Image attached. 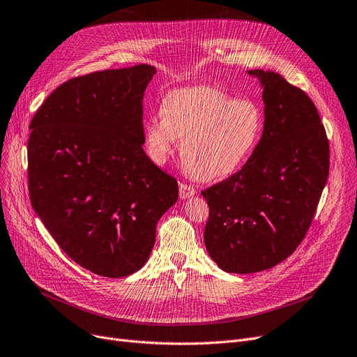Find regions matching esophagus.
<instances>
[{"label":"esophagus","mask_w":357,"mask_h":357,"mask_svg":"<svg viewBox=\"0 0 357 357\" xmlns=\"http://www.w3.org/2000/svg\"><path fill=\"white\" fill-rule=\"evenodd\" d=\"M178 188H180V197H183V199L190 197V196H193L196 193V189L192 186V184H188V183H183L181 181L178 184Z\"/></svg>","instance_id":"34e87169"}]
</instances>
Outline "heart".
Segmentation results:
<instances>
[{
  "mask_svg": "<svg viewBox=\"0 0 357 357\" xmlns=\"http://www.w3.org/2000/svg\"><path fill=\"white\" fill-rule=\"evenodd\" d=\"M161 116L145 123V148L164 164L180 140V156L193 176L221 180L234 174L258 146L264 114L249 99H233L212 86L176 89L165 95Z\"/></svg>",
  "mask_w": 357,
  "mask_h": 357,
  "instance_id": "obj_1",
  "label": "heart"
}]
</instances>
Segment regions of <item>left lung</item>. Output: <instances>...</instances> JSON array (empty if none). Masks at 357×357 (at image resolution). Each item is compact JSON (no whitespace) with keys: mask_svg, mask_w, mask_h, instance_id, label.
<instances>
[{"mask_svg":"<svg viewBox=\"0 0 357 357\" xmlns=\"http://www.w3.org/2000/svg\"><path fill=\"white\" fill-rule=\"evenodd\" d=\"M249 75L264 86L262 137L243 168L202 190L206 250L236 274L273 268L298 248L330 173L325 127L306 92L273 70Z\"/></svg>","mask_w":357,"mask_h":357,"instance_id":"obj_1","label":"left lung"}]
</instances>
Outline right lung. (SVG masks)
<instances>
[{
    "label": "right lung",
    "instance_id": "add662e5",
    "mask_svg": "<svg viewBox=\"0 0 357 357\" xmlns=\"http://www.w3.org/2000/svg\"><path fill=\"white\" fill-rule=\"evenodd\" d=\"M156 70L139 64L60 84L31 121L27 178L35 212L61 250L108 278L144 266L177 180L145 153L142 99Z\"/></svg>",
    "mask_w": 357,
    "mask_h": 357
}]
</instances>
